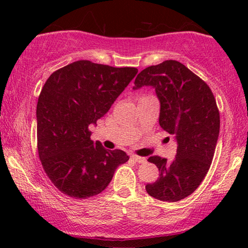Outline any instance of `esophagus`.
I'll return each mask as SVG.
<instances>
[{
	"label": "esophagus",
	"instance_id": "34e87169",
	"mask_svg": "<svg viewBox=\"0 0 248 248\" xmlns=\"http://www.w3.org/2000/svg\"><path fill=\"white\" fill-rule=\"evenodd\" d=\"M131 158L133 159L134 161L139 162V164H145V162H147V158L140 157V155H131Z\"/></svg>",
	"mask_w": 248,
	"mask_h": 248
}]
</instances>
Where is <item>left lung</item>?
Listing matches in <instances>:
<instances>
[{
    "instance_id": "obj_1",
    "label": "left lung",
    "mask_w": 248,
    "mask_h": 248,
    "mask_svg": "<svg viewBox=\"0 0 248 248\" xmlns=\"http://www.w3.org/2000/svg\"><path fill=\"white\" fill-rule=\"evenodd\" d=\"M134 89L151 86L160 101L159 124L177 141L172 161L152 155L159 169L155 182L145 185L152 198L177 202L199 187L211 166L220 130V114L211 89L178 61L168 60L142 70Z\"/></svg>"
}]
</instances>
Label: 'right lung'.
<instances>
[{"label": "right lung", "instance_id": "right-lung-1", "mask_svg": "<svg viewBox=\"0 0 248 248\" xmlns=\"http://www.w3.org/2000/svg\"><path fill=\"white\" fill-rule=\"evenodd\" d=\"M135 67L77 61L50 74L37 103V148L43 168L59 191L76 199L99 194L118 166L122 150L90 139V124L109 110L137 76Z\"/></svg>", "mask_w": 248, "mask_h": 248}]
</instances>
